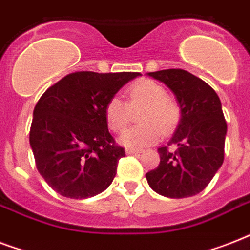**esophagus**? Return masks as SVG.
<instances>
[{
    "mask_svg": "<svg viewBox=\"0 0 250 250\" xmlns=\"http://www.w3.org/2000/svg\"><path fill=\"white\" fill-rule=\"evenodd\" d=\"M125 153H127V154H135V153H141V149L128 148V149H125Z\"/></svg>",
    "mask_w": 250,
    "mask_h": 250,
    "instance_id": "1",
    "label": "esophagus"
}]
</instances>
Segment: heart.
I'll return each mask as SVG.
<instances>
[{"instance_id":"b5f03b06","label":"heart","mask_w":250,"mask_h":250,"mask_svg":"<svg viewBox=\"0 0 250 250\" xmlns=\"http://www.w3.org/2000/svg\"><path fill=\"white\" fill-rule=\"evenodd\" d=\"M131 106H144L139 115L141 125L127 129L121 136L122 145L140 148L154 144L162 136V131L171 132L180 121L178 102L167 96L165 86L149 79L139 80L128 88ZM105 121L114 132H122L128 125V105L119 96H113L105 106Z\"/></svg>"}]
</instances>
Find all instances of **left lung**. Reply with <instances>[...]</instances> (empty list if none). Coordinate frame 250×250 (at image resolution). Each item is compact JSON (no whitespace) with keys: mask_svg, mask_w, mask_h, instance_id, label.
Returning a JSON list of instances; mask_svg holds the SVG:
<instances>
[{"mask_svg":"<svg viewBox=\"0 0 250 250\" xmlns=\"http://www.w3.org/2000/svg\"><path fill=\"white\" fill-rule=\"evenodd\" d=\"M175 94L182 115L168 146L158 149L160 165L149 171L148 184L170 198L190 197L205 189L225 160L227 123L215 90L197 76L180 68L149 72Z\"/></svg>","mask_w":250,"mask_h":250,"instance_id":"obj_1","label":"left lung"}]
</instances>
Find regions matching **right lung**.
<instances>
[{"label":"right lung","instance_id":"1","mask_svg":"<svg viewBox=\"0 0 250 250\" xmlns=\"http://www.w3.org/2000/svg\"><path fill=\"white\" fill-rule=\"evenodd\" d=\"M139 75L72 72L41 96L33 110L29 144L37 170L57 193L83 200L111 184L125 153L107 129L105 106Z\"/></svg>","mask_w":250,"mask_h":250}]
</instances>
